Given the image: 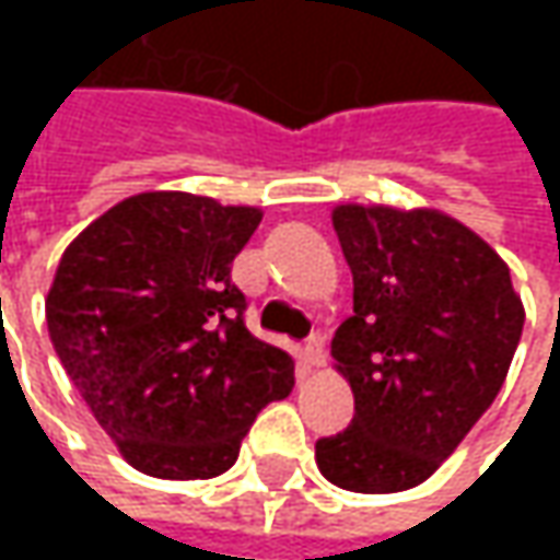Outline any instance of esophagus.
Returning <instances> with one entry per match:
<instances>
[{"instance_id": "34e87169", "label": "esophagus", "mask_w": 560, "mask_h": 560, "mask_svg": "<svg viewBox=\"0 0 560 560\" xmlns=\"http://www.w3.org/2000/svg\"><path fill=\"white\" fill-rule=\"evenodd\" d=\"M327 361V349H324V339L320 336H312L305 346H302V368L312 371V368H320Z\"/></svg>"}]
</instances>
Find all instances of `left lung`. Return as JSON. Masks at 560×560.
Masks as SVG:
<instances>
[{
    "label": "left lung",
    "mask_w": 560,
    "mask_h": 560,
    "mask_svg": "<svg viewBox=\"0 0 560 560\" xmlns=\"http://www.w3.org/2000/svg\"><path fill=\"white\" fill-rule=\"evenodd\" d=\"M352 317L330 352L355 418L314 445L320 474L349 492L423 483L495 401L524 330V305L495 248L455 218L339 205Z\"/></svg>",
    "instance_id": "obj_1"
}]
</instances>
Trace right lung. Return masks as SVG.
Instances as JSON below:
<instances>
[{
  "instance_id": "add662e5",
  "label": "right lung",
  "mask_w": 560,
  "mask_h": 560,
  "mask_svg": "<svg viewBox=\"0 0 560 560\" xmlns=\"http://www.w3.org/2000/svg\"><path fill=\"white\" fill-rule=\"evenodd\" d=\"M261 211L140 192L65 248L46 324L98 427L137 470L208 480L233 467L258 411L287 398L292 358L246 330L230 280Z\"/></svg>"
}]
</instances>
